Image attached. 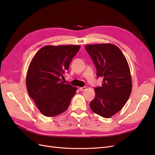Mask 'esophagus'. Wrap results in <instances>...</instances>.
Wrapping results in <instances>:
<instances>
[{
  "mask_svg": "<svg viewBox=\"0 0 155 155\" xmlns=\"http://www.w3.org/2000/svg\"><path fill=\"white\" fill-rule=\"evenodd\" d=\"M87 89V88L85 87H80L79 88V91H84L85 90Z\"/></svg>",
  "mask_w": 155,
  "mask_h": 155,
  "instance_id": "1",
  "label": "esophagus"
}]
</instances>
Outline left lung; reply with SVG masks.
<instances>
[{
    "instance_id": "left-lung-1",
    "label": "left lung",
    "mask_w": 155,
    "mask_h": 155,
    "mask_svg": "<svg viewBox=\"0 0 155 155\" xmlns=\"http://www.w3.org/2000/svg\"><path fill=\"white\" fill-rule=\"evenodd\" d=\"M103 78L100 87L94 88L95 97L90 103L94 113L110 118L126 104L132 91V78L124 55L116 45L110 43L85 46Z\"/></svg>"
}]
</instances>
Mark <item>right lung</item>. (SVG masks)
<instances>
[{
	"instance_id": "obj_1",
	"label": "right lung",
	"mask_w": 155,
	"mask_h": 155,
	"mask_svg": "<svg viewBox=\"0 0 155 155\" xmlns=\"http://www.w3.org/2000/svg\"><path fill=\"white\" fill-rule=\"evenodd\" d=\"M80 45H47L32 58L28 66L26 85L28 95L41 113L54 117L67 109L77 87L61 81Z\"/></svg>"
}]
</instances>
